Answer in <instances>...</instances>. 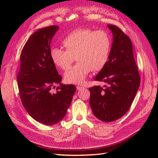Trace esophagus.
Instances as JSON below:
<instances>
[{
  "instance_id": "34e87169",
  "label": "esophagus",
  "mask_w": 158,
  "mask_h": 158,
  "mask_svg": "<svg viewBox=\"0 0 158 158\" xmlns=\"http://www.w3.org/2000/svg\"><path fill=\"white\" fill-rule=\"evenodd\" d=\"M85 88V87H84V86H80V85L77 86V90H81V89H83Z\"/></svg>"
}]
</instances>
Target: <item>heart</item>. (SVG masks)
Here are the masks:
<instances>
[{"mask_svg":"<svg viewBox=\"0 0 158 158\" xmlns=\"http://www.w3.org/2000/svg\"><path fill=\"white\" fill-rule=\"evenodd\" d=\"M62 45L65 49H50L52 61L58 68L67 70L75 57L78 62L65 73L64 79L69 83L82 84L91 70L98 71L106 65L112 41L105 31L80 28L69 33L62 40Z\"/></svg>","mask_w":158,"mask_h":158,"instance_id":"b5f03b06","label":"heart"}]
</instances>
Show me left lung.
I'll return each instance as SVG.
<instances>
[{
    "label": "left lung",
    "mask_w": 158,
    "mask_h": 158,
    "mask_svg": "<svg viewBox=\"0 0 158 158\" xmlns=\"http://www.w3.org/2000/svg\"><path fill=\"white\" fill-rule=\"evenodd\" d=\"M113 33L109 60L94 80L106 83L89 88L94 115L105 122L121 118L129 110L140 85L138 67L130 39L117 26L108 25Z\"/></svg>",
    "instance_id": "1"
}]
</instances>
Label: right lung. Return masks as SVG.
I'll list each match as a JSON object with an SVG mask.
<instances>
[{
	"label": "right lung",
	"instance_id": "right-lung-1",
	"mask_svg": "<svg viewBox=\"0 0 158 158\" xmlns=\"http://www.w3.org/2000/svg\"><path fill=\"white\" fill-rule=\"evenodd\" d=\"M58 28L50 26L30 36L20 54L17 77L23 106L33 119L45 125H53L64 117L76 91L74 85L62 84V77L50 58V43ZM56 84L60 86L53 93Z\"/></svg>",
	"mask_w": 158,
	"mask_h": 158
}]
</instances>
